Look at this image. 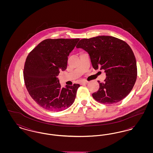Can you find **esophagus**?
Listing matches in <instances>:
<instances>
[{
    "instance_id": "esophagus-1",
    "label": "esophagus",
    "mask_w": 153,
    "mask_h": 153,
    "mask_svg": "<svg viewBox=\"0 0 153 153\" xmlns=\"http://www.w3.org/2000/svg\"><path fill=\"white\" fill-rule=\"evenodd\" d=\"M88 82V81H81V82H80V84H81V85H82V84H87Z\"/></svg>"
}]
</instances>
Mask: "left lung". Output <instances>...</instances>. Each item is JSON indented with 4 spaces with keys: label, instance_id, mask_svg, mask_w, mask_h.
<instances>
[{
    "label": "left lung",
    "instance_id": "obj_1",
    "mask_svg": "<svg viewBox=\"0 0 153 153\" xmlns=\"http://www.w3.org/2000/svg\"><path fill=\"white\" fill-rule=\"evenodd\" d=\"M87 52L95 70H104L106 78L92 94L97 102L114 104L130 94L137 77V62L130 46L112 36L82 39L76 46Z\"/></svg>",
    "mask_w": 153,
    "mask_h": 153
}]
</instances>
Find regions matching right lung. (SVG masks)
Wrapping results in <instances>:
<instances>
[{"instance_id":"right-lung-1","label":"right lung","mask_w":153,"mask_h":153,"mask_svg":"<svg viewBox=\"0 0 153 153\" xmlns=\"http://www.w3.org/2000/svg\"><path fill=\"white\" fill-rule=\"evenodd\" d=\"M79 40L47 39L27 56L23 69L25 85L33 100L45 109L60 111L74 102L80 85L61 88L57 76L66 69L68 57Z\"/></svg>"}]
</instances>
